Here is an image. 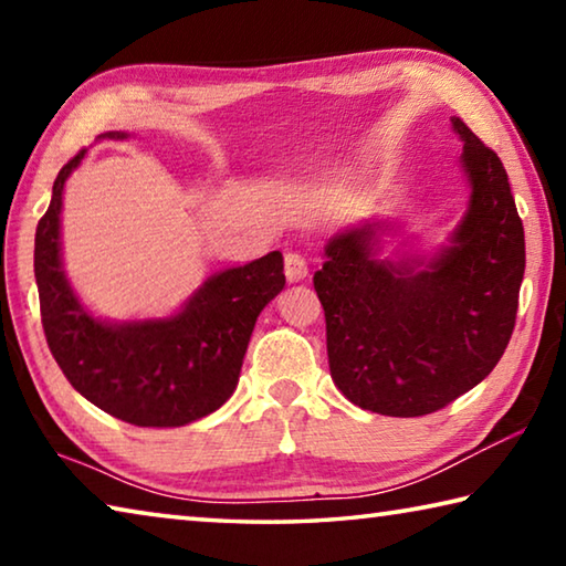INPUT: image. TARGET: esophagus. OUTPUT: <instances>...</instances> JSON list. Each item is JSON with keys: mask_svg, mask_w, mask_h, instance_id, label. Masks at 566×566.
<instances>
[{"mask_svg": "<svg viewBox=\"0 0 566 566\" xmlns=\"http://www.w3.org/2000/svg\"><path fill=\"white\" fill-rule=\"evenodd\" d=\"M284 274L290 282H302L310 274V264H306V256L300 252H286L284 256Z\"/></svg>", "mask_w": 566, "mask_h": 566, "instance_id": "esophagus-1", "label": "esophagus"}]
</instances>
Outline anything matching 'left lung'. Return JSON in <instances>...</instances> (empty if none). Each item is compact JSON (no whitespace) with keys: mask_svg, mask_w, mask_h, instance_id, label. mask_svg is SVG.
<instances>
[{"mask_svg":"<svg viewBox=\"0 0 566 566\" xmlns=\"http://www.w3.org/2000/svg\"><path fill=\"white\" fill-rule=\"evenodd\" d=\"M464 139L472 202L454 247L411 272L371 260L369 229L327 244L314 290L327 322L334 385L352 405L421 417L452 405L502 359L524 276V227L496 151L452 117Z\"/></svg>","mask_w":566,"mask_h":566,"instance_id":"8db88e82","label":"left lung"}]
</instances>
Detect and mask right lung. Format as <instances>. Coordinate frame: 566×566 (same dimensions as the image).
Returning a JSON list of instances; mask_svg holds the SVG:
<instances>
[{
  "mask_svg": "<svg viewBox=\"0 0 566 566\" xmlns=\"http://www.w3.org/2000/svg\"><path fill=\"white\" fill-rule=\"evenodd\" d=\"M82 157L84 149L56 175L34 237V276L52 357L84 399L127 424L185 427L212 415L232 397L256 317L282 292V252L212 276L171 319L102 324L74 300L60 264L62 189Z\"/></svg>",
  "mask_w": 566,
  "mask_h": 566,
  "instance_id": "1",
  "label": "right lung"
}]
</instances>
